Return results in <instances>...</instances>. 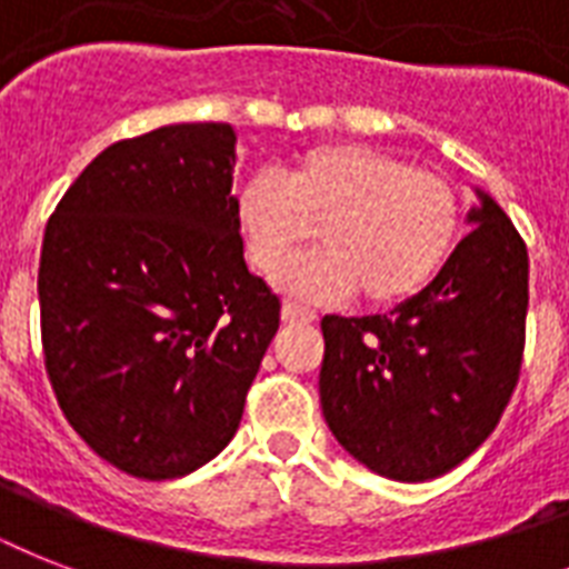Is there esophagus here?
<instances>
[{
    "instance_id": "obj_1",
    "label": "esophagus",
    "mask_w": 569,
    "mask_h": 569,
    "mask_svg": "<svg viewBox=\"0 0 569 569\" xmlns=\"http://www.w3.org/2000/svg\"><path fill=\"white\" fill-rule=\"evenodd\" d=\"M280 316H283L286 325H312V321H319L316 312L307 310V307H298V303L292 301L283 303V312H280Z\"/></svg>"
}]
</instances>
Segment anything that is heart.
<instances>
[{
	"instance_id": "1",
	"label": "heart",
	"mask_w": 569,
	"mask_h": 569,
	"mask_svg": "<svg viewBox=\"0 0 569 569\" xmlns=\"http://www.w3.org/2000/svg\"><path fill=\"white\" fill-rule=\"evenodd\" d=\"M460 218V194L446 177L363 144L310 147L286 182L257 173L236 194V221L266 274L320 230L326 248L277 277L301 301L360 292L366 303L389 307L413 298L449 259Z\"/></svg>"
}]
</instances>
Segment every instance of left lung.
I'll list each match as a JSON object with an SVG mask.
<instances>
[{
  "label": "left lung",
  "mask_w": 569,
  "mask_h": 569,
  "mask_svg": "<svg viewBox=\"0 0 569 569\" xmlns=\"http://www.w3.org/2000/svg\"><path fill=\"white\" fill-rule=\"evenodd\" d=\"M440 274L387 316H325L319 396L339 446L392 481H431L493 433L520 380L529 253L478 191Z\"/></svg>",
  "instance_id": "obj_1"
}]
</instances>
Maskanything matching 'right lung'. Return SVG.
I'll list each match as a JSON object with an SVG mask.
<instances>
[{
  "label": "right lung",
  "instance_id": "add662e5",
  "mask_svg": "<svg viewBox=\"0 0 569 569\" xmlns=\"http://www.w3.org/2000/svg\"><path fill=\"white\" fill-rule=\"evenodd\" d=\"M230 123H171L106 147L43 232L40 342L73 431L147 481L232 440L280 298L244 266Z\"/></svg>",
  "mask_w": 569,
  "mask_h": 569
}]
</instances>
